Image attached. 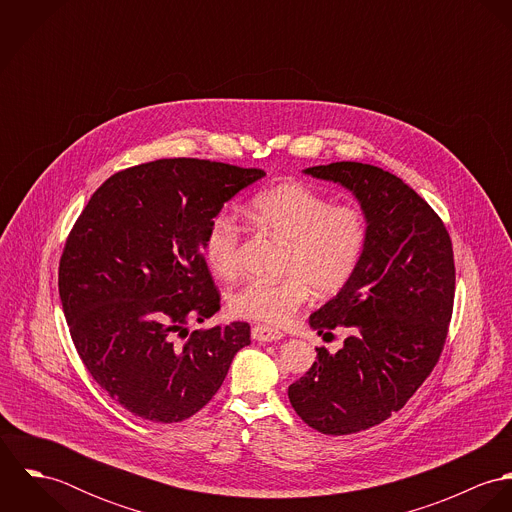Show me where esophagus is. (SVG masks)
<instances>
[{
  "instance_id": "obj_1",
  "label": "esophagus",
  "mask_w": 512,
  "mask_h": 512,
  "mask_svg": "<svg viewBox=\"0 0 512 512\" xmlns=\"http://www.w3.org/2000/svg\"><path fill=\"white\" fill-rule=\"evenodd\" d=\"M252 339L258 341V343H274V341L284 339V333L274 329V327H268V325H254L252 327Z\"/></svg>"
}]
</instances>
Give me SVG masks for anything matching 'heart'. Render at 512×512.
Returning a JSON list of instances; mask_svg holds the SVG:
<instances>
[{"label": "heart", "mask_w": 512, "mask_h": 512, "mask_svg": "<svg viewBox=\"0 0 512 512\" xmlns=\"http://www.w3.org/2000/svg\"><path fill=\"white\" fill-rule=\"evenodd\" d=\"M246 215L264 234L286 244L284 278L276 284L248 282L230 295L232 313L244 319L284 325L309 299L339 292L355 274L366 242L365 213L335 207L331 199L303 183H282L256 195ZM242 224L230 213L211 220L205 260L215 276L238 274Z\"/></svg>", "instance_id": "b5f03b06"}]
</instances>
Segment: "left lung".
<instances>
[{"instance_id": "1", "label": "left lung", "mask_w": 512, "mask_h": 512, "mask_svg": "<svg viewBox=\"0 0 512 512\" xmlns=\"http://www.w3.org/2000/svg\"><path fill=\"white\" fill-rule=\"evenodd\" d=\"M337 183L366 219L363 256L351 280L309 317L319 335L347 327L343 349L288 388L297 416L327 436L368 430L398 412L432 372L453 309L449 234L434 209L400 177L357 161L303 169Z\"/></svg>"}]
</instances>
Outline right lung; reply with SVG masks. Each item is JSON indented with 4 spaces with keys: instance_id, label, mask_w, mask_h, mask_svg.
<instances>
[{
    "instance_id": "1",
    "label": "right lung",
    "mask_w": 512,
    "mask_h": 512,
    "mask_svg": "<svg viewBox=\"0 0 512 512\" xmlns=\"http://www.w3.org/2000/svg\"><path fill=\"white\" fill-rule=\"evenodd\" d=\"M266 173L207 159H157L106 179L76 220L59 266L74 347L92 378L134 416L173 424L197 414L250 325L177 333L220 309L205 236L234 195Z\"/></svg>"
}]
</instances>
